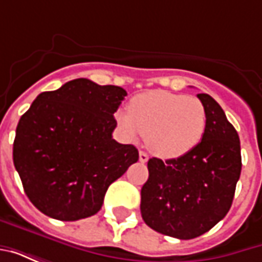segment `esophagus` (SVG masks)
<instances>
[{
  "label": "esophagus",
  "instance_id": "obj_1",
  "mask_svg": "<svg viewBox=\"0 0 262 262\" xmlns=\"http://www.w3.org/2000/svg\"><path fill=\"white\" fill-rule=\"evenodd\" d=\"M139 160H140V163H146V161L148 160L147 153H144V151H140V153H139Z\"/></svg>",
  "mask_w": 262,
  "mask_h": 262
}]
</instances>
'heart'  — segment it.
<instances>
[{
	"mask_svg": "<svg viewBox=\"0 0 262 262\" xmlns=\"http://www.w3.org/2000/svg\"><path fill=\"white\" fill-rule=\"evenodd\" d=\"M127 137L140 133L148 150L161 159H178L202 140L206 109L198 98L156 90L132 98L127 112H116Z\"/></svg>",
	"mask_w": 262,
	"mask_h": 262,
	"instance_id": "b5f03b06",
	"label": "heart"
}]
</instances>
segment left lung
<instances>
[{"label":"left lung","instance_id":"left-lung-1","mask_svg":"<svg viewBox=\"0 0 262 262\" xmlns=\"http://www.w3.org/2000/svg\"><path fill=\"white\" fill-rule=\"evenodd\" d=\"M198 98L206 109L202 140L178 159L148 160V180L142 188L144 223L181 240L202 236L225 217L242 172L236 129L210 95Z\"/></svg>","mask_w":262,"mask_h":262}]
</instances>
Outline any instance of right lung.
Returning a JSON list of instances; mask_svg holds the SVG:
<instances>
[{
	"label": "right lung",
	"mask_w": 262,
	"mask_h": 262,
	"mask_svg": "<svg viewBox=\"0 0 262 262\" xmlns=\"http://www.w3.org/2000/svg\"><path fill=\"white\" fill-rule=\"evenodd\" d=\"M126 95L120 86L77 78L39 94L20 116L14 165L42 213L63 222L95 214L109 185L139 160L135 146L112 139Z\"/></svg>",
	"instance_id": "obj_1"
}]
</instances>
